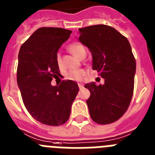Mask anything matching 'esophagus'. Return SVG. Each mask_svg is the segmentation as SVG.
I'll use <instances>...</instances> for the list:
<instances>
[{"instance_id": "34e87169", "label": "esophagus", "mask_w": 155, "mask_h": 155, "mask_svg": "<svg viewBox=\"0 0 155 155\" xmlns=\"http://www.w3.org/2000/svg\"><path fill=\"white\" fill-rule=\"evenodd\" d=\"M78 85H79V89H80V90H82V89L83 88V84H82V83H79Z\"/></svg>"}]
</instances>
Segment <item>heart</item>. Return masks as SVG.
Here are the masks:
<instances>
[{
	"label": "heart",
	"mask_w": 155,
	"mask_h": 155,
	"mask_svg": "<svg viewBox=\"0 0 155 155\" xmlns=\"http://www.w3.org/2000/svg\"><path fill=\"white\" fill-rule=\"evenodd\" d=\"M68 50L70 52H72L76 57L78 58H81L83 56H86V49L84 46L79 42H74L68 46ZM56 61L59 67L61 66V56L59 54H58L56 56ZM86 72L83 69H77V70H71L67 73V79L74 80V81H79L85 76Z\"/></svg>",
	"instance_id": "1"
}]
</instances>
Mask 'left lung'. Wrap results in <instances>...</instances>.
Here are the masks:
<instances>
[{
    "instance_id": "left-lung-1",
    "label": "left lung",
    "mask_w": 155,
    "mask_h": 155,
    "mask_svg": "<svg viewBox=\"0 0 155 155\" xmlns=\"http://www.w3.org/2000/svg\"><path fill=\"white\" fill-rule=\"evenodd\" d=\"M79 42L92 54V68L104 79V84L87 83L91 92L87 101L93 121L109 124L124 115L130 106L134 89L136 60L129 40L106 25L79 29Z\"/></svg>"
}]
</instances>
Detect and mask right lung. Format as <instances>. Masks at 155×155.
<instances>
[{"label":"right lung","mask_w":155,"mask_h":155,"mask_svg":"<svg viewBox=\"0 0 155 155\" xmlns=\"http://www.w3.org/2000/svg\"><path fill=\"white\" fill-rule=\"evenodd\" d=\"M71 33L62 28H40L18 53L17 83L24 105L33 118L48 126H58L68 121L79 92L78 84L72 80L51 85L53 78L60 75L58 51Z\"/></svg>","instance_id":"1"}]
</instances>
